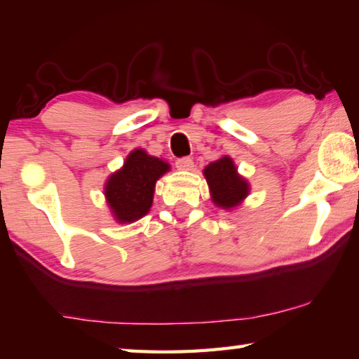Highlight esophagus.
<instances>
[{
	"mask_svg": "<svg viewBox=\"0 0 359 359\" xmlns=\"http://www.w3.org/2000/svg\"><path fill=\"white\" fill-rule=\"evenodd\" d=\"M175 168H177L179 171H191L193 160L191 158H180V160L175 161Z\"/></svg>",
	"mask_w": 359,
	"mask_h": 359,
	"instance_id": "1",
	"label": "esophagus"
}]
</instances>
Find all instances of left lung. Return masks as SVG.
I'll use <instances>...</instances> for the list:
<instances>
[{"label": "left lung", "instance_id": "obj_1", "mask_svg": "<svg viewBox=\"0 0 359 359\" xmlns=\"http://www.w3.org/2000/svg\"><path fill=\"white\" fill-rule=\"evenodd\" d=\"M203 174L209 185L212 203L223 210L239 208L250 194V184L238 172V166L228 155L209 163Z\"/></svg>", "mask_w": 359, "mask_h": 359}]
</instances>
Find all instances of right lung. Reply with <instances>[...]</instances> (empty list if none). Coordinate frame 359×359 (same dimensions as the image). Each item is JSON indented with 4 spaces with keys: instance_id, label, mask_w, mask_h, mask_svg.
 I'll return each mask as SVG.
<instances>
[{
    "instance_id": "add662e5",
    "label": "right lung",
    "mask_w": 359,
    "mask_h": 359,
    "mask_svg": "<svg viewBox=\"0 0 359 359\" xmlns=\"http://www.w3.org/2000/svg\"><path fill=\"white\" fill-rule=\"evenodd\" d=\"M169 169L168 161L149 155L144 149L131 150L123 166L109 175L104 184L106 203L114 220L130 224L147 215L156 180Z\"/></svg>"
}]
</instances>
